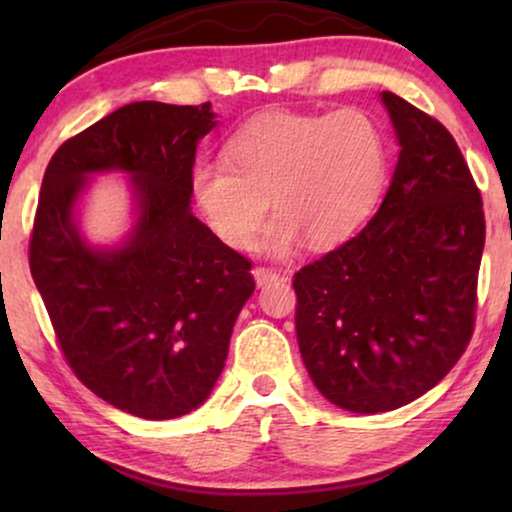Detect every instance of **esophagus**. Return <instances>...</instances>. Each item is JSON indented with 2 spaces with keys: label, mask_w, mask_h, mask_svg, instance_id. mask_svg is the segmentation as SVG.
Wrapping results in <instances>:
<instances>
[{
  "label": "esophagus",
  "mask_w": 512,
  "mask_h": 512,
  "mask_svg": "<svg viewBox=\"0 0 512 512\" xmlns=\"http://www.w3.org/2000/svg\"><path fill=\"white\" fill-rule=\"evenodd\" d=\"M251 275H254L258 286H268L270 282H277V279H279V272L272 270V268H254Z\"/></svg>",
  "instance_id": "34e87169"
}]
</instances>
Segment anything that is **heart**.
I'll return each instance as SVG.
<instances>
[{
  "label": "heart",
  "mask_w": 512,
  "mask_h": 512,
  "mask_svg": "<svg viewBox=\"0 0 512 512\" xmlns=\"http://www.w3.org/2000/svg\"><path fill=\"white\" fill-rule=\"evenodd\" d=\"M387 174V142L366 111L258 116L230 137L226 158H202L191 195L207 228L249 249L270 207L261 247L289 256L303 242L328 247L373 209Z\"/></svg>",
  "instance_id": "1"
}]
</instances>
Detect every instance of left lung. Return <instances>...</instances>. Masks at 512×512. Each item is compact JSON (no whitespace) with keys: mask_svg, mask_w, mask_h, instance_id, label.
<instances>
[{"mask_svg":"<svg viewBox=\"0 0 512 512\" xmlns=\"http://www.w3.org/2000/svg\"><path fill=\"white\" fill-rule=\"evenodd\" d=\"M398 142L389 191L352 240L293 277L296 335L314 387L375 415L436 387L473 335L485 214L443 123L384 93Z\"/></svg>","mask_w":512,"mask_h":512,"instance_id":"left-lung-1","label":"left lung"}]
</instances>
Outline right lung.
Masks as SVG:
<instances>
[{
    "instance_id": "add662e5",
    "label": "right lung",
    "mask_w": 512,
    "mask_h": 512,
    "mask_svg": "<svg viewBox=\"0 0 512 512\" xmlns=\"http://www.w3.org/2000/svg\"><path fill=\"white\" fill-rule=\"evenodd\" d=\"M212 104L132 102L67 139L41 181L30 270L76 377L114 408L174 419L200 408L228 359L251 263L191 212L195 149ZM131 181L133 226L90 245L78 200L95 173Z\"/></svg>"
}]
</instances>
